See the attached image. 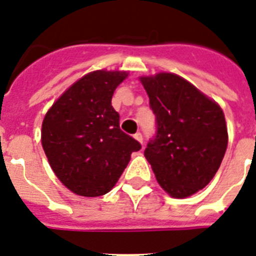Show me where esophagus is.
I'll return each mask as SVG.
<instances>
[{"mask_svg":"<svg viewBox=\"0 0 256 256\" xmlns=\"http://www.w3.org/2000/svg\"><path fill=\"white\" fill-rule=\"evenodd\" d=\"M134 138L136 139V140H138L139 143H142V144H143V135H142L140 132H136V134L134 135Z\"/></svg>","mask_w":256,"mask_h":256,"instance_id":"34e87169","label":"esophagus"}]
</instances>
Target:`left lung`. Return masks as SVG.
<instances>
[{"mask_svg":"<svg viewBox=\"0 0 256 256\" xmlns=\"http://www.w3.org/2000/svg\"><path fill=\"white\" fill-rule=\"evenodd\" d=\"M140 82L156 116V135L148 142L146 158L170 196H190L211 182L224 158V113L218 102L176 74L158 72Z\"/></svg>","mask_w":256,"mask_h":256,"instance_id":"8db88e82","label":"left lung"}]
</instances>
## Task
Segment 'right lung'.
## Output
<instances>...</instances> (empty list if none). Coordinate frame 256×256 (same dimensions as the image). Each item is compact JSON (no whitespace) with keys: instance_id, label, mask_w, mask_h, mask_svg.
I'll return each instance as SVG.
<instances>
[{"instance_id":"right-lung-1","label":"right lung","mask_w":256,"mask_h":256,"mask_svg":"<svg viewBox=\"0 0 256 256\" xmlns=\"http://www.w3.org/2000/svg\"><path fill=\"white\" fill-rule=\"evenodd\" d=\"M126 72L96 70L68 88L45 114L42 143L60 181L82 196H100L114 188L140 143L120 128L112 106Z\"/></svg>"}]
</instances>
